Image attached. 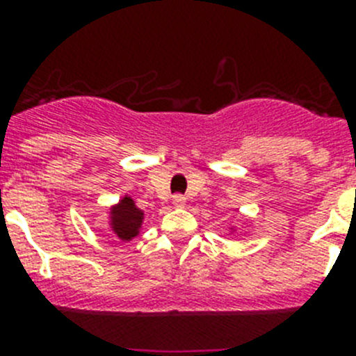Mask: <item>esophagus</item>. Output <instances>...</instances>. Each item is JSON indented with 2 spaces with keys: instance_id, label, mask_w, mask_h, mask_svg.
Segmentation results:
<instances>
[{
  "instance_id": "esophagus-1",
  "label": "esophagus",
  "mask_w": 356,
  "mask_h": 356,
  "mask_svg": "<svg viewBox=\"0 0 356 356\" xmlns=\"http://www.w3.org/2000/svg\"><path fill=\"white\" fill-rule=\"evenodd\" d=\"M185 203H187V200H185L184 196H180V194H178V196L172 197V205L178 207V209H184Z\"/></svg>"
}]
</instances>
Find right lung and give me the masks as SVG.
<instances>
[{"label": "right lung", "instance_id": "right-lung-1", "mask_svg": "<svg viewBox=\"0 0 356 356\" xmlns=\"http://www.w3.org/2000/svg\"><path fill=\"white\" fill-rule=\"evenodd\" d=\"M144 222V210L135 205L131 196H122L119 203L110 207L108 228L122 242H128L140 234Z\"/></svg>", "mask_w": 356, "mask_h": 356}]
</instances>
